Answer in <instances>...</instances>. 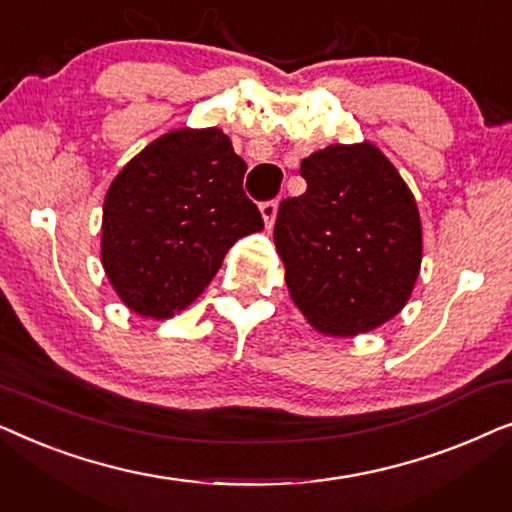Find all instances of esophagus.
Returning <instances> with one entry per match:
<instances>
[{
  "label": "esophagus",
  "instance_id": "obj_1",
  "mask_svg": "<svg viewBox=\"0 0 512 512\" xmlns=\"http://www.w3.org/2000/svg\"><path fill=\"white\" fill-rule=\"evenodd\" d=\"M277 207H279V202H277V200H265L263 205H261V214H263L265 228H272V223H275Z\"/></svg>",
  "mask_w": 512,
  "mask_h": 512
}]
</instances>
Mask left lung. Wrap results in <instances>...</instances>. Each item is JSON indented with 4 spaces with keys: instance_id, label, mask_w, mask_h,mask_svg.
Here are the masks:
<instances>
[{
    "instance_id": "obj_1",
    "label": "left lung",
    "mask_w": 512,
    "mask_h": 512,
    "mask_svg": "<svg viewBox=\"0 0 512 512\" xmlns=\"http://www.w3.org/2000/svg\"><path fill=\"white\" fill-rule=\"evenodd\" d=\"M300 174L307 191L282 200L275 223L293 303L321 333L373 331L403 310L417 282V202L368 142L326 146Z\"/></svg>"
}]
</instances>
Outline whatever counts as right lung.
<instances>
[{"label":"right lung","mask_w":512,"mask_h":512,"mask_svg":"<svg viewBox=\"0 0 512 512\" xmlns=\"http://www.w3.org/2000/svg\"><path fill=\"white\" fill-rule=\"evenodd\" d=\"M244 172L216 128L174 130L118 172L104 200L102 263L130 310L153 319L184 310L228 249L263 228Z\"/></svg>","instance_id":"add662e5"}]
</instances>
